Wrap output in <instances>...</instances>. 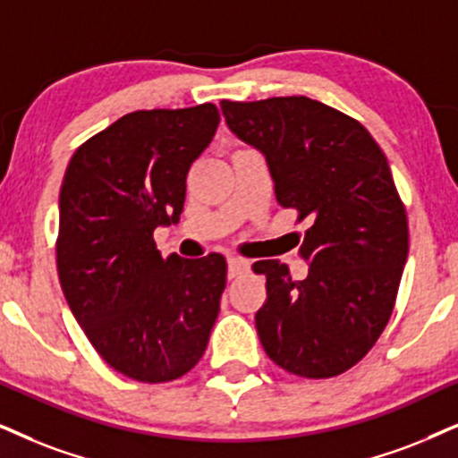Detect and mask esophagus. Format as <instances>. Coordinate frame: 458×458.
I'll list each match as a JSON object with an SVG mask.
<instances>
[{"label":"esophagus","instance_id":"obj_1","mask_svg":"<svg viewBox=\"0 0 458 458\" xmlns=\"http://www.w3.org/2000/svg\"><path fill=\"white\" fill-rule=\"evenodd\" d=\"M245 270H249V259L236 256L228 258V279H236V276L242 275Z\"/></svg>","mask_w":458,"mask_h":458}]
</instances>
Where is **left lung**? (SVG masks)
Listing matches in <instances>:
<instances>
[{"label":"left lung","mask_w":458,"mask_h":458,"mask_svg":"<svg viewBox=\"0 0 458 458\" xmlns=\"http://www.w3.org/2000/svg\"><path fill=\"white\" fill-rule=\"evenodd\" d=\"M225 124L266 156L281 207L309 219L293 281L279 259L266 275L256 327L266 355L302 378H332L368 355L395 306L408 258V217L389 162L366 126L309 97L222 101Z\"/></svg>","instance_id":"8db88e82"}]
</instances>
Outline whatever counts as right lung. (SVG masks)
<instances>
[{"label":"right lung","mask_w":458,"mask_h":458,"mask_svg":"<svg viewBox=\"0 0 458 458\" xmlns=\"http://www.w3.org/2000/svg\"><path fill=\"white\" fill-rule=\"evenodd\" d=\"M219 124L213 103L139 109L75 149L59 196L56 268L75 321L115 372L188 374L217 319L225 258H162L154 230L179 222L192 162Z\"/></svg>","instance_id":"obj_1"}]
</instances>
